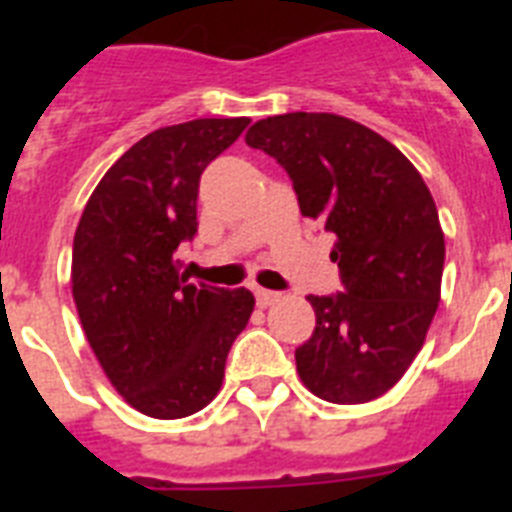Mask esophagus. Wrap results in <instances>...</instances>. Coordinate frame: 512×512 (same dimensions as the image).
I'll list each match as a JSON object with an SVG mask.
<instances>
[{
  "label": "esophagus",
  "mask_w": 512,
  "mask_h": 512,
  "mask_svg": "<svg viewBox=\"0 0 512 512\" xmlns=\"http://www.w3.org/2000/svg\"><path fill=\"white\" fill-rule=\"evenodd\" d=\"M255 300H257V305H260V308H268V305L279 303L281 295H279V292H271V289L257 287L255 289Z\"/></svg>",
  "instance_id": "esophagus-1"
}]
</instances>
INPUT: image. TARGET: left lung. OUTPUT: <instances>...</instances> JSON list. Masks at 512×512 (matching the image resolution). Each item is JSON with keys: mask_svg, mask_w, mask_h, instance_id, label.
I'll return each instance as SVG.
<instances>
[{"mask_svg": "<svg viewBox=\"0 0 512 512\" xmlns=\"http://www.w3.org/2000/svg\"><path fill=\"white\" fill-rule=\"evenodd\" d=\"M247 146L287 170L303 217L335 233L342 292L308 295L313 335L295 350L300 380L332 404H364L420 353L444 273V231L422 175L393 143L337 114L268 116Z\"/></svg>", "mask_w": 512, "mask_h": 512, "instance_id": "left-lung-1", "label": "left lung"}]
</instances>
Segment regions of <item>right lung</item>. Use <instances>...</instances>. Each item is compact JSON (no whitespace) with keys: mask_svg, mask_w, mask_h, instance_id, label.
Returning <instances> with one entry per match:
<instances>
[{"mask_svg":"<svg viewBox=\"0 0 512 512\" xmlns=\"http://www.w3.org/2000/svg\"><path fill=\"white\" fill-rule=\"evenodd\" d=\"M247 124L193 119L151 132L103 175L76 225L71 289L84 335L124 401L156 420L217 396L255 308L249 289L188 284L175 260L199 228L201 172Z\"/></svg>","mask_w":512,"mask_h":512,"instance_id":"right-lung-1","label":"right lung"}]
</instances>
